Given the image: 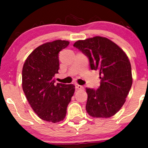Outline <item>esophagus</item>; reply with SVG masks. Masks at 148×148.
<instances>
[{"label":"esophagus","mask_w":148,"mask_h":148,"mask_svg":"<svg viewBox=\"0 0 148 148\" xmlns=\"http://www.w3.org/2000/svg\"><path fill=\"white\" fill-rule=\"evenodd\" d=\"M75 88L77 89H83V86H81V85H79V84H75Z\"/></svg>","instance_id":"34e87169"}]
</instances>
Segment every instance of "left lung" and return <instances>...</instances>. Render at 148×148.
I'll return each instance as SVG.
<instances>
[{
	"label": "left lung",
	"instance_id": "obj_1",
	"mask_svg": "<svg viewBox=\"0 0 148 148\" xmlns=\"http://www.w3.org/2000/svg\"><path fill=\"white\" fill-rule=\"evenodd\" d=\"M88 57L92 70H99L100 86L86 88V110L93 117L108 118L114 115L125 102L132 84V70L126 53L104 37L95 36L74 43Z\"/></svg>",
	"mask_w": 148,
	"mask_h": 148
}]
</instances>
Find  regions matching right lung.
<instances>
[{
  "instance_id": "1",
  "label": "right lung",
  "mask_w": 148,
  "mask_h": 148,
  "mask_svg": "<svg viewBox=\"0 0 148 148\" xmlns=\"http://www.w3.org/2000/svg\"><path fill=\"white\" fill-rule=\"evenodd\" d=\"M67 41L56 40L42 44L28 56L22 70V86L28 103L43 120L59 122L65 118L74 93L73 84H55L59 69V53Z\"/></svg>"
}]
</instances>
